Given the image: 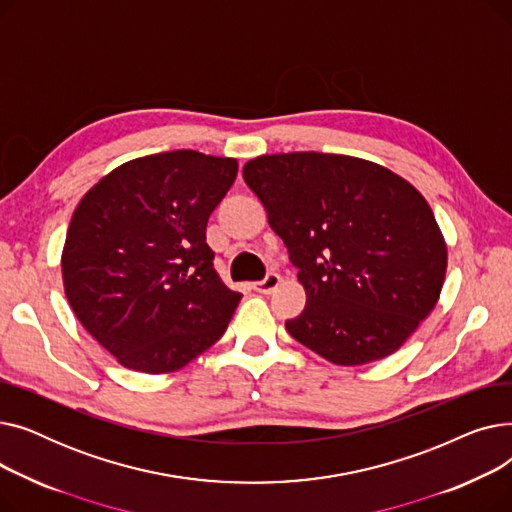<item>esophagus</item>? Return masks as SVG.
<instances>
[{
  "instance_id": "obj_1",
  "label": "esophagus",
  "mask_w": 512,
  "mask_h": 512,
  "mask_svg": "<svg viewBox=\"0 0 512 512\" xmlns=\"http://www.w3.org/2000/svg\"><path fill=\"white\" fill-rule=\"evenodd\" d=\"M280 282H282V278H280L276 272H270L263 280L255 282L253 288H255L257 292H261V294H272V292L280 286Z\"/></svg>"
}]
</instances>
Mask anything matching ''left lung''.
Wrapping results in <instances>:
<instances>
[{"label": "left lung", "instance_id": "1", "mask_svg": "<svg viewBox=\"0 0 512 512\" xmlns=\"http://www.w3.org/2000/svg\"><path fill=\"white\" fill-rule=\"evenodd\" d=\"M242 178L284 240L307 292L288 334L336 365L405 344L432 313L446 245L417 188L371 161L299 151L247 161Z\"/></svg>", "mask_w": 512, "mask_h": 512}]
</instances>
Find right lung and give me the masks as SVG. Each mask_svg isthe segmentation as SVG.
Instances as JSON below:
<instances>
[{"instance_id": "obj_1", "label": "right lung", "mask_w": 512, "mask_h": 512, "mask_svg": "<svg viewBox=\"0 0 512 512\" xmlns=\"http://www.w3.org/2000/svg\"><path fill=\"white\" fill-rule=\"evenodd\" d=\"M236 159L178 149L139 157L101 178L66 234V299L118 363L143 373L184 367L218 342L242 294L213 270L211 211Z\"/></svg>"}]
</instances>
